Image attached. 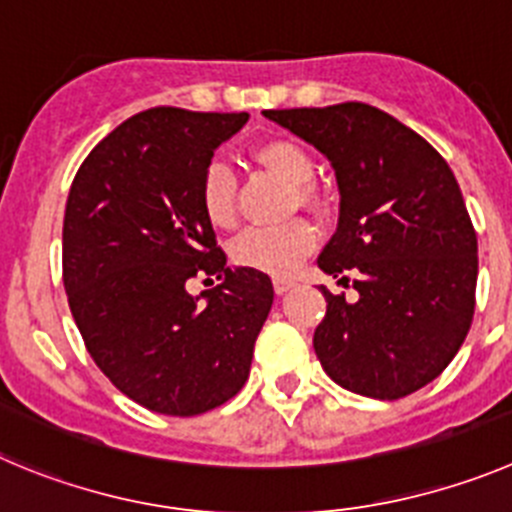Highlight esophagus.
Wrapping results in <instances>:
<instances>
[{
	"label": "esophagus",
	"instance_id": "1",
	"mask_svg": "<svg viewBox=\"0 0 512 512\" xmlns=\"http://www.w3.org/2000/svg\"><path fill=\"white\" fill-rule=\"evenodd\" d=\"M272 285H275V293L285 295V293H288V290L295 288V280H290V278H275V280H272Z\"/></svg>",
	"mask_w": 512,
	"mask_h": 512
}]
</instances>
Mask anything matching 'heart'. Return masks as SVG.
Returning a JSON list of instances; mask_svg holds the SVG:
<instances>
[{
  "label": "heart",
  "instance_id": "b5f03b06",
  "mask_svg": "<svg viewBox=\"0 0 512 512\" xmlns=\"http://www.w3.org/2000/svg\"><path fill=\"white\" fill-rule=\"evenodd\" d=\"M257 161L290 186H305L315 174V164L300 143L275 138L257 146ZM300 199L308 202L310 191L300 189ZM202 209L212 227L232 229L237 222V184L224 161H212L202 179ZM315 229L305 219L275 224V227H252L232 245L237 265L267 275H288L300 260L313 250Z\"/></svg>",
  "mask_w": 512,
  "mask_h": 512
}]
</instances>
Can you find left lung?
<instances>
[{"label":"left lung","instance_id":"obj_1","mask_svg":"<svg viewBox=\"0 0 512 512\" xmlns=\"http://www.w3.org/2000/svg\"><path fill=\"white\" fill-rule=\"evenodd\" d=\"M336 171L338 227L318 267L356 290L333 295L313 336L343 389L401 399L460 351L477 285V234L447 161L419 133L366 103L265 111ZM351 274L353 281L347 280Z\"/></svg>","mask_w":512,"mask_h":512}]
</instances>
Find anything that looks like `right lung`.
<instances>
[{
	"label": "right lung",
	"mask_w": 512,
	"mask_h": 512,
	"mask_svg": "<svg viewBox=\"0 0 512 512\" xmlns=\"http://www.w3.org/2000/svg\"><path fill=\"white\" fill-rule=\"evenodd\" d=\"M247 113L148 108L103 138L75 174L62 283L85 348L151 412L194 417L245 386L272 305L265 272L229 267L202 209L212 156ZM217 274V289L185 283Z\"/></svg>",
	"instance_id": "1"
}]
</instances>
